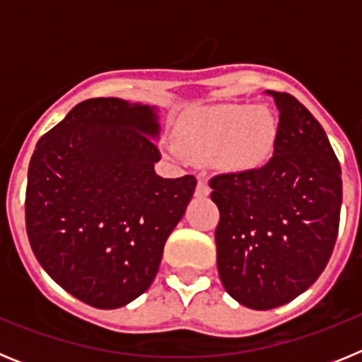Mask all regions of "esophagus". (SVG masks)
<instances>
[{
    "mask_svg": "<svg viewBox=\"0 0 362 362\" xmlns=\"http://www.w3.org/2000/svg\"><path fill=\"white\" fill-rule=\"evenodd\" d=\"M209 194H210L209 183H206L204 179H199V181H197V187H196V196L197 197H206Z\"/></svg>",
    "mask_w": 362,
    "mask_h": 362,
    "instance_id": "esophagus-1",
    "label": "esophagus"
}]
</instances>
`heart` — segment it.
Here are the masks:
<instances>
[{"label": "heart", "mask_w": 362, "mask_h": 362, "mask_svg": "<svg viewBox=\"0 0 362 362\" xmlns=\"http://www.w3.org/2000/svg\"><path fill=\"white\" fill-rule=\"evenodd\" d=\"M277 123L264 107L217 105L188 112L175 127L185 158L232 174L257 170L276 148Z\"/></svg>", "instance_id": "1"}]
</instances>
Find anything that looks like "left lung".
<instances>
[{"instance_id":"obj_1","label":"left lung","mask_w":362,"mask_h":362,"mask_svg":"<svg viewBox=\"0 0 362 362\" xmlns=\"http://www.w3.org/2000/svg\"><path fill=\"white\" fill-rule=\"evenodd\" d=\"M268 94L279 110L270 161L210 179L221 283L252 310L286 305L317 281L343 203L341 165L319 121L293 95Z\"/></svg>"}]
</instances>
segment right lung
<instances>
[{
  "label": "right lung",
  "instance_id": "right-lung-1",
  "mask_svg": "<svg viewBox=\"0 0 362 362\" xmlns=\"http://www.w3.org/2000/svg\"><path fill=\"white\" fill-rule=\"evenodd\" d=\"M158 110L119 98L76 105L37 141L25 221L43 270L76 299L119 308L148 290L196 177L165 179Z\"/></svg>",
  "mask_w": 362,
  "mask_h": 362
}]
</instances>
